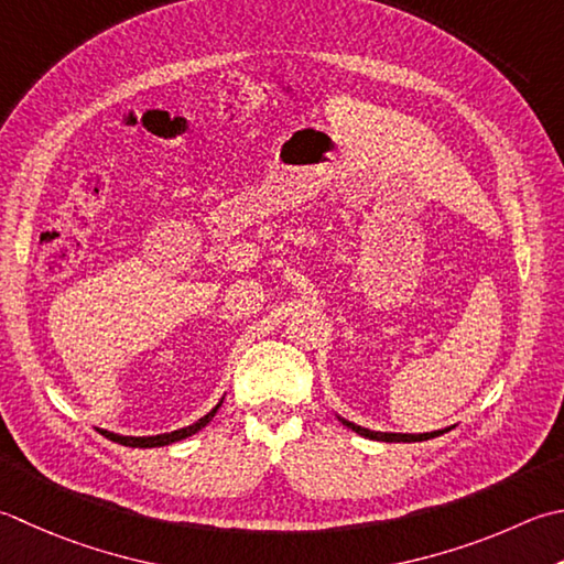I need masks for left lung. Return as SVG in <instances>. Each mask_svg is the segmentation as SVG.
<instances>
[{
  "mask_svg": "<svg viewBox=\"0 0 564 564\" xmlns=\"http://www.w3.org/2000/svg\"><path fill=\"white\" fill-rule=\"evenodd\" d=\"M341 423H345L349 430H355V433L369 437V440H381V443H423V440H433L437 435H443L445 430H435V433H421V435H408V433H377V430H369V427H361L345 421V417H339Z\"/></svg>",
  "mask_w": 564,
  "mask_h": 564,
  "instance_id": "8db88e82",
  "label": "left lung"
}]
</instances>
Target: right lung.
<instances>
[{"label":"right lung","instance_id":"obj_1","mask_svg":"<svg viewBox=\"0 0 564 564\" xmlns=\"http://www.w3.org/2000/svg\"><path fill=\"white\" fill-rule=\"evenodd\" d=\"M219 405H223V401H219L213 411H209L207 415H203L200 421L187 425V427H181V430H173V433H163V435H149V437H129V435H117V433H109V430H99L107 440H112V443H119L124 447H163V445H171V443H178V440H185L195 435L197 430H203L209 421H213L215 413L219 411Z\"/></svg>","mask_w":564,"mask_h":564}]
</instances>
